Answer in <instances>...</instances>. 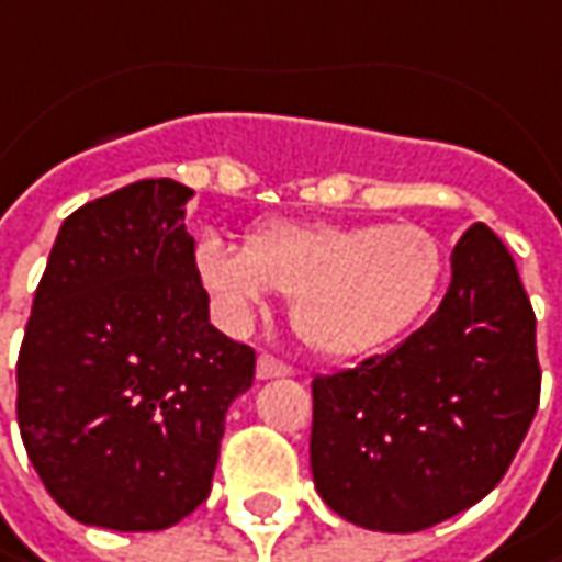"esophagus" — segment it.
Listing matches in <instances>:
<instances>
[{"mask_svg":"<svg viewBox=\"0 0 562 562\" xmlns=\"http://www.w3.org/2000/svg\"><path fill=\"white\" fill-rule=\"evenodd\" d=\"M292 374V368L280 361V358H273V355H260L257 358V378L260 380H273V378H289Z\"/></svg>","mask_w":562,"mask_h":562,"instance_id":"obj_1","label":"esophagus"}]
</instances>
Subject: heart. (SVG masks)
<instances>
[{"instance_id":"obj_1","label":"heart","mask_w":562,"mask_h":562,"mask_svg":"<svg viewBox=\"0 0 562 562\" xmlns=\"http://www.w3.org/2000/svg\"><path fill=\"white\" fill-rule=\"evenodd\" d=\"M194 263L233 317H251L267 292L292 299L302 342L327 358L390 346L434 305L447 257L418 223H263L245 251L204 235Z\"/></svg>"}]
</instances>
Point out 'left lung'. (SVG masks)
<instances>
[{"label": "left lung", "instance_id": "obj_1", "mask_svg": "<svg viewBox=\"0 0 562 562\" xmlns=\"http://www.w3.org/2000/svg\"><path fill=\"white\" fill-rule=\"evenodd\" d=\"M311 396V472L342 519L405 535L487 497L541 400L535 311L506 245L469 226L425 327L314 378Z\"/></svg>", "mask_w": 562, "mask_h": 562}]
</instances>
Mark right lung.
Returning a JSON list of instances; mask_svg holds the SVG:
<instances>
[{
  "mask_svg": "<svg viewBox=\"0 0 562 562\" xmlns=\"http://www.w3.org/2000/svg\"><path fill=\"white\" fill-rule=\"evenodd\" d=\"M191 188L144 179L61 223L18 355V427L61 509L159 531L207 501L255 349L210 324Z\"/></svg>",
  "mask_w": 562,
  "mask_h": 562,
  "instance_id": "1",
  "label": "right lung"
}]
</instances>
